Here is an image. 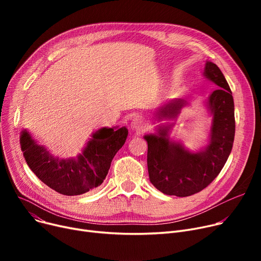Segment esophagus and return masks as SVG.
<instances>
[{"label": "esophagus", "mask_w": 261, "mask_h": 261, "mask_svg": "<svg viewBox=\"0 0 261 261\" xmlns=\"http://www.w3.org/2000/svg\"><path fill=\"white\" fill-rule=\"evenodd\" d=\"M144 127V123H143V120L140 118V117H135L133 118V120L131 121V128L133 130H136V131H140L142 130Z\"/></svg>", "instance_id": "34e87169"}]
</instances>
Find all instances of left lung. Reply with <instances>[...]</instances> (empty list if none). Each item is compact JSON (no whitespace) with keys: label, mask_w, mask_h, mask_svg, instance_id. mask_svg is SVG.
<instances>
[{"label":"left lung","mask_w":261,"mask_h":261,"mask_svg":"<svg viewBox=\"0 0 261 261\" xmlns=\"http://www.w3.org/2000/svg\"><path fill=\"white\" fill-rule=\"evenodd\" d=\"M204 76L219 89L208 97L207 108L213 115L210 144L193 153L182 144L169 140L167 127L156 134L145 135L148 144L147 165L149 179L163 194L176 197L195 195L207 187L220 173L231 151L235 138L234 99L227 81L215 63L206 61ZM186 105L174 99L158 111V118H174Z\"/></svg>","instance_id":"obj_1"}]
</instances>
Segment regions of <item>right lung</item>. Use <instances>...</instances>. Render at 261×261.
I'll return each mask as SVG.
<instances>
[{
	"label": "right lung",
	"mask_w": 261,
	"mask_h": 261,
	"mask_svg": "<svg viewBox=\"0 0 261 261\" xmlns=\"http://www.w3.org/2000/svg\"><path fill=\"white\" fill-rule=\"evenodd\" d=\"M128 129L101 128L77 159L53 156L26 130L21 132L20 144L24 159L32 171L49 188L65 196H78L101 185L116 152L125 144Z\"/></svg>",
	"instance_id": "add662e5"
}]
</instances>
